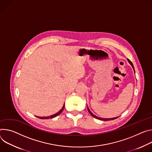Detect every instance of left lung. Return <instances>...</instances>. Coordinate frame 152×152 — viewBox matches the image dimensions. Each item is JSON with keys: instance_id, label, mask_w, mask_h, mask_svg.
Listing matches in <instances>:
<instances>
[{"instance_id": "1", "label": "left lung", "mask_w": 152, "mask_h": 152, "mask_svg": "<svg viewBox=\"0 0 152 152\" xmlns=\"http://www.w3.org/2000/svg\"><path fill=\"white\" fill-rule=\"evenodd\" d=\"M127 60H128V61H129V63L131 64V66H132V67H133V70H134V67H133V64H132V63L131 62V61L129 60V59H128L127 58ZM88 112H89V113L93 116V117H94L95 118H96V119H98V120H103V121H109V120H115V119H116L117 118H118V117H115V118H99V117H98V116H95V115H94L91 112V110H89V107H88Z\"/></svg>"}]
</instances>
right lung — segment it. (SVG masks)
Returning <instances> with one entry per match:
<instances>
[{"label":"right lung","mask_w":152,"mask_h":152,"mask_svg":"<svg viewBox=\"0 0 152 152\" xmlns=\"http://www.w3.org/2000/svg\"><path fill=\"white\" fill-rule=\"evenodd\" d=\"M64 104L63 105V107L61 108V109L58 112H57V113H56V114H54V115H50V116H43V117L37 116H37V118H40V119H49V118H54V117L58 116V115H60V114L63 112V109H64Z\"/></svg>","instance_id":"1"}]
</instances>
